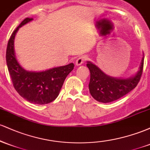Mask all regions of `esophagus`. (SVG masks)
<instances>
[{
	"label": "esophagus",
	"instance_id": "obj_1",
	"mask_svg": "<svg viewBox=\"0 0 150 150\" xmlns=\"http://www.w3.org/2000/svg\"><path fill=\"white\" fill-rule=\"evenodd\" d=\"M88 56L87 55H83V56H81L78 58H77L76 61H75V64L77 65H80L85 62L86 60H87Z\"/></svg>",
	"mask_w": 150,
	"mask_h": 150
}]
</instances>
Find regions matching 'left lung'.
<instances>
[{
  "label": "left lung",
  "instance_id": "1",
  "mask_svg": "<svg viewBox=\"0 0 150 150\" xmlns=\"http://www.w3.org/2000/svg\"><path fill=\"white\" fill-rule=\"evenodd\" d=\"M144 56L139 70L129 78H117L106 75L97 65L88 61L87 66L90 71L89 89L94 99L102 103L116 101L132 91L138 84L142 73Z\"/></svg>",
  "mask_w": 150,
  "mask_h": 150
}]
</instances>
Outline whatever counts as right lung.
<instances>
[{
	"instance_id": "1",
	"label": "right lung",
	"mask_w": 150,
	"mask_h": 150,
	"mask_svg": "<svg viewBox=\"0 0 150 150\" xmlns=\"http://www.w3.org/2000/svg\"><path fill=\"white\" fill-rule=\"evenodd\" d=\"M33 20L27 18L12 34L6 50V63L15 90L29 102L37 104H49L57 98L63 82L74 68L73 63L45 71H27L20 65L14 49L15 34L19 28Z\"/></svg>"
}]
</instances>
